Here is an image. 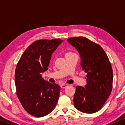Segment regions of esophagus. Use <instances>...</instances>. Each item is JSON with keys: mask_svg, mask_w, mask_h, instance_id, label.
Masks as SVG:
<instances>
[{"mask_svg": "<svg viewBox=\"0 0 125 125\" xmlns=\"http://www.w3.org/2000/svg\"><path fill=\"white\" fill-rule=\"evenodd\" d=\"M67 86H68V85L67 84H62V85H61V88H62V89L66 88Z\"/></svg>", "mask_w": 125, "mask_h": 125, "instance_id": "obj_1", "label": "esophagus"}]
</instances>
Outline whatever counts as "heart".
Here are the masks:
<instances>
[{
  "label": "heart",
  "instance_id": "heart-1",
  "mask_svg": "<svg viewBox=\"0 0 125 125\" xmlns=\"http://www.w3.org/2000/svg\"><path fill=\"white\" fill-rule=\"evenodd\" d=\"M69 53H66V54H69Z\"/></svg>",
  "mask_w": 125,
  "mask_h": 125
}]
</instances>
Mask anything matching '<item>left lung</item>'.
Listing matches in <instances>:
<instances>
[{
  "mask_svg": "<svg viewBox=\"0 0 125 125\" xmlns=\"http://www.w3.org/2000/svg\"><path fill=\"white\" fill-rule=\"evenodd\" d=\"M79 53L81 66L86 74V85L76 87L74 106L85 113H94L101 109L112 90L113 73L110 61L100 45L84 37L67 40Z\"/></svg>",
  "mask_w": 125,
  "mask_h": 125,
  "instance_id": "obj_1",
  "label": "left lung"
}]
</instances>
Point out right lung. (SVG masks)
<instances>
[{
    "label": "right lung",
    "mask_w": 125,
    "mask_h": 125,
    "mask_svg": "<svg viewBox=\"0 0 125 125\" xmlns=\"http://www.w3.org/2000/svg\"><path fill=\"white\" fill-rule=\"evenodd\" d=\"M62 40H39L24 52L16 65V94L24 109L31 115L42 117L54 109L60 86L45 81L42 73L48 70L52 54Z\"/></svg>",
    "instance_id": "1"
}]
</instances>
